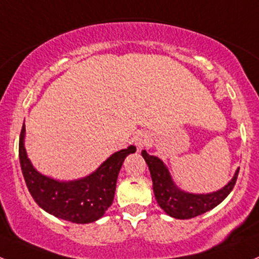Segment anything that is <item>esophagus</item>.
<instances>
[{
  "label": "esophagus",
  "instance_id": "esophagus-1",
  "mask_svg": "<svg viewBox=\"0 0 259 259\" xmlns=\"http://www.w3.org/2000/svg\"><path fill=\"white\" fill-rule=\"evenodd\" d=\"M135 142H136V146H137L138 148H143V147H145V146L148 145L149 140H148L147 135H142V133H141V135L136 136Z\"/></svg>",
  "mask_w": 259,
  "mask_h": 259
}]
</instances>
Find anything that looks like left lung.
Here are the masks:
<instances>
[{
	"label": "left lung",
	"instance_id": "1",
	"mask_svg": "<svg viewBox=\"0 0 259 259\" xmlns=\"http://www.w3.org/2000/svg\"><path fill=\"white\" fill-rule=\"evenodd\" d=\"M142 157L148 164L149 172H151L157 203L167 214L177 220H189V218L203 214L218 206L231 193L236 185L239 172L238 168L234 173L233 178L225 187L218 191L206 194L189 193V192L182 191L175 185L169 170L158 157L149 156L146 151H142Z\"/></svg>",
	"mask_w": 259,
	"mask_h": 259
}]
</instances>
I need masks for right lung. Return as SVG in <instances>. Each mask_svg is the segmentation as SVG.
I'll return each instance as SVG.
<instances>
[{
	"label": "right lung",
	"instance_id": "right-lung-1",
	"mask_svg": "<svg viewBox=\"0 0 259 259\" xmlns=\"http://www.w3.org/2000/svg\"><path fill=\"white\" fill-rule=\"evenodd\" d=\"M25 123L20 136V163L32 198L50 214L72 223H91L100 220L110 208L116 192L117 177L135 146L121 149L108 157L97 169L83 178L57 181L41 175L28 159L25 148Z\"/></svg>",
	"mask_w": 259,
	"mask_h": 259
}]
</instances>
